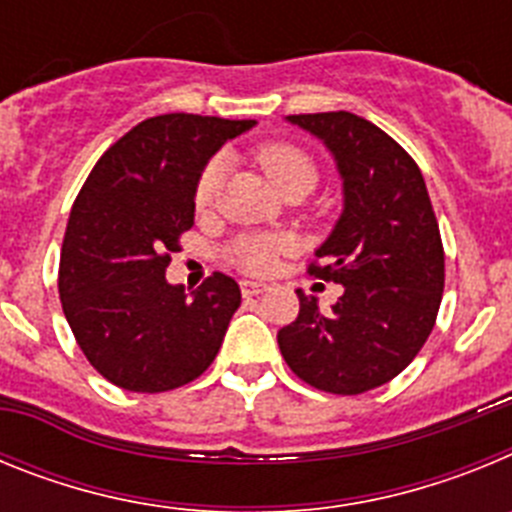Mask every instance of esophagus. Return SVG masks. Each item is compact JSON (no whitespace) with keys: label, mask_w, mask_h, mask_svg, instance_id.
Wrapping results in <instances>:
<instances>
[{"label":"esophagus","mask_w":512,"mask_h":512,"mask_svg":"<svg viewBox=\"0 0 512 512\" xmlns=\"http://www.w3.org/2000/svg\"><path fill=\"white\" fill-rule=\"evenodd\" d=\"M266 284L264 282H251V279H243L241 282V292H243V297H256V295H261V292H266Z\"/></svg>","instance_id":"34e87169"}]
</instances>
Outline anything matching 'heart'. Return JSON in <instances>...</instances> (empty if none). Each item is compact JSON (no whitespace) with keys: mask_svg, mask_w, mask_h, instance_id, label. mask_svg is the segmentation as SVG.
<instances>
[{"mask_svg":"<svg viewBox=\"0 0 512 512\" xmlns=\"http://www.w3.org/2000/svg\"><path fill=\"white\" fill-rule=\"evenodd\" d=\"M253 158L279 192L295 182L315 184V166H312L310 156L292 143H264V146L256 148ZM220 176H223V161L220 158L207 161L205 169L197 176V184H194V205H210L217 187H220ZM289 248H292V241L284 235H238L230 243L228 256L243 271L264 274L274 266L277 253L289 251Z\"/></svg>","mask_w":512,"mask_h":512,"instance_id":"obj_1","label":"heart"}]
</instances>
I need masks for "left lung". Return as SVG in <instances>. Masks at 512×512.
Segmentation results:
<instances>
[{
  "instance_id": "1",
  "label": "left lung",
  "mask_w": 512,
  "mask_h": 512,
  "mask_svg": "<svg viewBox=\"0 0 512 512\" xmlns=\"http://www.w3.org/2000/svg\"><path fill=\"white\" fill-rule=\"evenodd\" d=\"M336 158L343 212L310 274L343 284L320 312L297 289L300 315L277 333L289 369L315 390L361 395L418 356L443 295V243L423 174L410 153L351 112L289 115Z\"/></svg>"
}]
</instances>
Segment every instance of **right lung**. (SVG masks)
<instances>
[{
    "mask_svg": "<svg viewBox=\"0 0 512 512\" xmlns=\"http://www.w3.org/2000/svg\"><path fill=\"white\" fill-rule=\"evenodd\" d=\"M253 125L148 117L104 151L71 207L58 266L63 315L89 364L122 390H176L220 351L241 305L238 282L215 271L187 297L166 282V266L194 225L200 171Z\"/></svg>",
    "mask_w": 512,
    "mask_h": 512,
    "instance_id": "1",
    "label": "right lung"
}]
</instances>
